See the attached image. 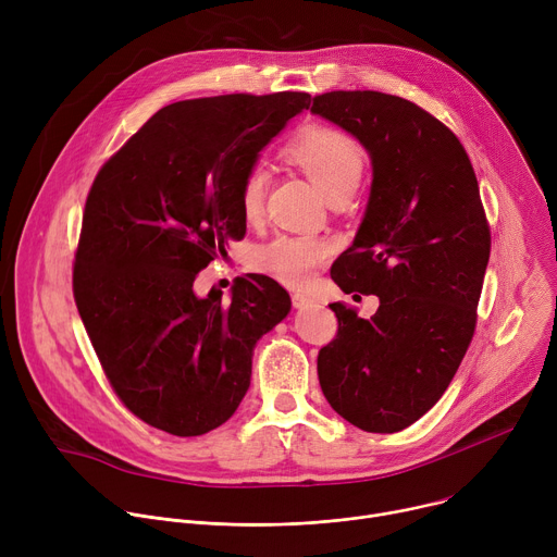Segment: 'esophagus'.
I'll return each instance as SVG.
<instances>
[{"label": "esophagus", "mask_w": 557, "mask_h": 557, "mask_svg": "<svg viewBox=\"0 0 557 557\" xmlns=\"http://www.w3.org/2000/svg\"><path fill=\"white\" fill-rule=\"evenodd\" d=\"M290 299H293V306H295V308H304V306H308V304L312 301L310 295H306V293H293Z\"/></svg>", "instance_id": "esophagus-1"}]
</instances>
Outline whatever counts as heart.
Wrapping results in <instances>:
<instances>
[{
    "label": "heart",
    "instance_id": "1",
    "mask_svg": "<svg viewBox=\"0 0 557 557\" xmlns=\"http://www.w3.org/2000/svg\"><path fill=\"white\" fill-rule=\"evenodd\" d=\"M286 151L331 200L352 194L363 176L366 153L361 145L337 127L310 125L290 140ZM267 189L269 172L262 165L251 168L240 189V209L249 222L264 215ZM329 253V243L320 237L280 233L256 249L253 267L286 286L301 288Z\"/></svg>",
    "mask_w": 557,
    "mask_h": 557
}]
</instances>
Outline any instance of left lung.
Returning <instances> with one entry per match:
<instances>
[{
    "label": "left lung",
    "instance_id": "1",
    "mask_svg": "<svg viewBox=\"0 0 557 557\" xmlns=\"http://www.w3.org/2000/svg\"><path fill=\"white\" fill-rule=\"evenodd\" d=\"M310 112L370 153L366 215L331 275L344 293L379 297L370 320L331 304L339 329L317 374L348 423L401 432L441 399L475 331L492 251L479 181L456 134L408 99L337 90Z\"/></svg>",
    "mask_w": 557,
    "mask_h": 557
}]
</instances>
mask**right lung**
Wrapping results in <instances>:
<instances>
[{"label":"right lung","instance_id":"1","mask_svg":"<svg viewBox=\"0 0 557 557\" xmlns=\"http://www.w3.org/2000/svg\"><path fill=\"white\" fill-rule=\"evenodd\" d=\"M310 95H222L158 110L99 170L74 253L72 293L123 406L174 436L233 417L258 339L290 310L271 277L194 293L198 273L243 240L240 189L258 153Z\"/></svg>","mask_w":557,"mask_h":557}]
</instances>
